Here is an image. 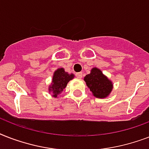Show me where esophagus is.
Listing matches in <instances>:
<instances>
[{
	"label": "esophagus",
	"instance_id": "34e87169",
	"mask_svg": "<svg viewBox=\"0 0 149 149\" xmlns=\"http://www.w3.org/2000/svg\"><path fill=\"white\" fill-rule=\"evenodd\" d=\"M76 77L77 78H79V79H81L82 77H83V74H82V72H77V73H76Z\"/></svg>",
	"mask_w": 149,
	"mask_h": 149
}]
</instances>
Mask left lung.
<instances>
[{
  "mask_svg": "<svg viewBox=\"0 0 149 149\" xmlns=\"http://www.w3.org/2000/svg\"><path fill=\"white\" fill-rule=\"evenodd\" d=\"M84 81L93 96L97 98H105L113 90V84L101 70L97 68H93L90 74L84 77Z\"/></svg>",
  "mask_w": 149,
  "mask_h": 149,
  "instance_id": "left-lung-1",
  "label": "left lung"
}]
</instances>
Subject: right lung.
Here are the masks:
<instances>
[{
    "label": "right lung",
    "mask_w": 149,
    "mask_h": 149,
    "mask_svg": "<svg viewBox=\"0 0 149 149\" xmlns=\"http://www.w3.org/2000/svg\"><path fill=\"white\" fill-rule=\"evenodd\" d=\"M74 78V75L71 73L69 74L65 72L63 68H59L55 71L52 77V81L49 85V91L52 93L53 97H57L61 92L65 88L69 82Z\"/></svg>",
    "instance_id": "1"
}]
</instances>
